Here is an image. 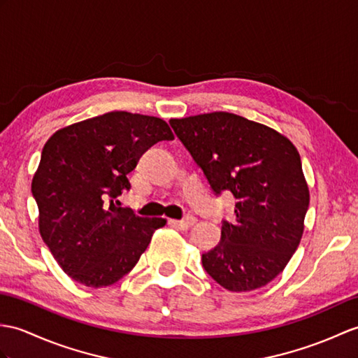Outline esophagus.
I'll use <instances>...</instances> for the list:
<instances>
[{"label": "esophagus", "mask_w": 358, "mask_h": 358, "mask_svg": "<svg viewBox=\"0 0 358 358\" xmlns=\"http://www.w3.org/2000/svg\"><path fill=\"white\" fill-rule=\"evenodd\" d=\"M195 222H196V220H195L194 217H186V218H182V220H180V221H177V220H172V221H171L172 226L180 229V230H187V229L192 227Z\"/></svg>", "instance_id": "esophagus-1"}]
</instances>
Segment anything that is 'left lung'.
<instances>
[{
	"label": "left lung",
	"instance_id": "left-lung-1",
	"mask_svg": "<svg viewBox=\"0 0 358 358\" xmlns=\"http://www.w3.org/2000/svg\"><path fill=\"white\" fill-rule=\"evenodd\" d=\"M169 123L215 195L230 190L236 198L220 244L201 257L204 270L229 292L267 285L294 255L310 206L297 149L278 131L231 113Z\"/></svg>",
	"mask_w": 358,
	"mask_h": 358
}]
</instances>
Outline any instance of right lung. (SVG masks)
Listing matches in <instances>:
<instances>
[{
    "label": "right lung",
    "instance_id": "right-lung-1",
    "mask_svg": "<svg viewBox=\"0 0 358 358\" xmlns=\"http://www.w3.org/2000/svg\"><path fill=\"white\" fill-rule=\"evenodd\" d=\"M159 117L113 111L56 131L47 140L31 194L39 234L56 262L82 285H113L128 274L163 218H143L117 196L157 141L172 140Z\"/></svg>",
    "mask_w": 358,
    "mask_h": 358
}]
</instances>
